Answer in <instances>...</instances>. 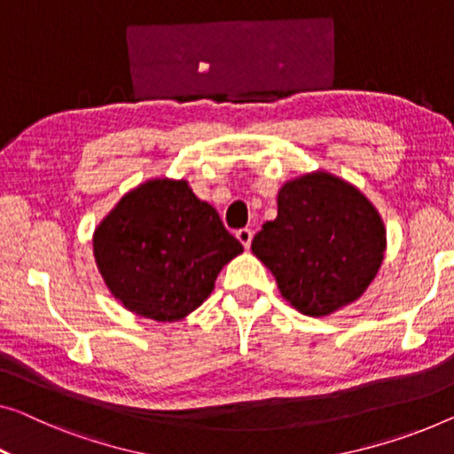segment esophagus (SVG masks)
<instances>
[{"label":"esophagus","instance_id":"1","mask_svg":"<svg viewBox=\"0 0 454 454\" xmlns=\"http://www.w3.org/2000/svg\"><path fill=\"white\" fill-rule=\"evenodd\" d=\"M236 239L242 242V247L250 248V242H253V230H250V228H240L239 232H236Z\"/></svg>","mask_w":454,"mask_h":454}]
</instances>
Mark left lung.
<instances>
[{
  "label": "left lung",
  "instance_id": "obj_1",
  "mask_svg": "<svg viewBox=\"0 0 454 454\" xmlns=\"http://www.w3.org/2000/svg\"><path fill=\"white\" fill-rule=\"evenodd\" d=\"M250 248L295 309L326 316L358 300L375 279L385 228L358 189L312 173L281 187L277 218L262 224Z\"/></svg>",
  "mask_w": 454,
  "mask_h": 454
}]
</instances>
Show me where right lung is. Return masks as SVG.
I'll return each mask as SVG.
<instances>
[{
  "mask_svg": "<svg viewBox=\"0 0 454 454\" xmlns=\"http://www.w3.org/2000/svg\"><path fill=\"white\" fill-rule=\"evenodd\" d=\"M242 245L185 181L154 179L126 193L93 234V254L110 292L159 322L192 314L212 294Z\"/></svg>",
  "mask_w": 454,
  "mask_h": 454,
  "instance_id": "right-lung-1",
  "label": "right lung"
}]
</instances>
